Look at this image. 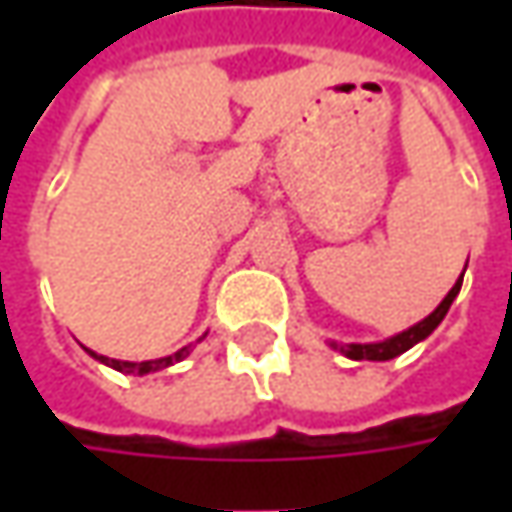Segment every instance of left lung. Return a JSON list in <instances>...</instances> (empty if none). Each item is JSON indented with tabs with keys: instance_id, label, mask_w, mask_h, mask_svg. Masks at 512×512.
Returning a JSON list of instances; mask_svg holds the SVG:
<instances>
[{
	"instance_id": "8db88e82",
	"label": "left lung",
	"mask_w": 512,
	"mask_h": 512,
	"mask_svg": "<svg viewBox=\"0 0 512 512\" xmlns=\"http://www.w3.org/2000/svg\"><path fill=\"white\" fill-rule=\"evenodd\" d=\"M459 290H462V279L450 287V293L444 296L442 305L436 307L430 316H424L422 322H416L413 327H407V330L396 333V336H390V339H384V342H367V344L330 342V347H333V350H339V353L347 356V359H353V362H364V359H367V362H390V359L402 356L404 350H410L413 344L424 342L436 327L442 325V319L447 316V310H450V305H453V299L459 296Z\"/></svg>"
}]
</instances>
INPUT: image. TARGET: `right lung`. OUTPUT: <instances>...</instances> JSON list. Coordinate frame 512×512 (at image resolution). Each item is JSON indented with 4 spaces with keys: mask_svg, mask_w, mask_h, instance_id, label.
Here are the masks:
<instances>
[{
    "mask_svg": "<svg viewBox=\"0 0 512 512\" xmlns=\"http://www.w3.org/2000/svg\"><path fill=\"white\" fill-rule=\"evenodd\" d=\"M90 356L96 359V362L108 364L113 370H119V373H136V376H145V373H156V370H165L170 364L182 362L185 356H190V350H193V344H187L182 350H176L173 356H162V359H150V362H122V359H108V356H99V353H93L90 347H85Z\"/></svg>",
    "mask_w": 512,
    "mask_h": 512,
    "instance_id": "right-lung-1",
    "label": "right lung"
}]
</instances>
